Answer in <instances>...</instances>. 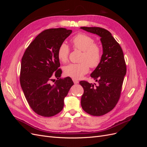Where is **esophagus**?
Returning <instances> with one entry per match:
<instances>
[{
	"mask_svg": "<svg viewBox=\"0 0 147 147\" xmlns=\"http://www.w3.org/2000/svg\"><path fill=\"white\" fill-rule=\"evenodd\" d=\"M72 80H73V82H74V83H75V84H77V83H78V81L77 80H76V79H72Z\"/></svg>",
	"mask_w": 147,
	"mask_h": 147,
	"instance_id": "1",
	"label": "esophagus"
}]
</instances>
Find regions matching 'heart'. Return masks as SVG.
I'll list each match as a JSON object with an SVG mask.
<instances>
[{"label": "heart", "mask_w": 147, "mask_h": 147, "mask_svg": "<svg viewBox=\"0 0 147 147\" xmlns=\"http://www.w3.org/2000/svg\"><path fill=\"white\" fill-rule=\"evenodd\" d=\"M95 42L92 37L88 34L80 33L75 35L72 40L73 47L82 51L80 58V63L70 64L64 67V73L67 77L74 79L81 78L89 72L90 67L96 68L100 63L102 51L101 47ZM70 49L65 43L61 44L57 50V57L62 63L68 61Z\"/></svg>", "instance_id": "obj_1"}]
</instances>
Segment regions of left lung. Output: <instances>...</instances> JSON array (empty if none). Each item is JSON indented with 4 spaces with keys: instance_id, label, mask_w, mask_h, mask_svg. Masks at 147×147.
Segmentation results:
<instances>
[{
    "instance_id": "obj_1",
    "label": "left lung",
    "mask_w": 147,
    "mask_h": 147,
    "mask_svg": "<svg viewBox=\"0 0 147 147\" xmlns=\"http://www.w3.org/2000/svg\"><path fill=\"white\" fill-rule=\"evenodd\" d=\"M100 37L103 54L99 65L91 74L97 84L80 82L84 90L81 105L86 113L102 116L110 112L121 94L126 65L122 49L109 31L98 27H81Z\"/></svg>"
}]
</instances>
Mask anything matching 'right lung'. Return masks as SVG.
<instances>
[{"mask_svg":"<svg viewBox=\"0 0 147 147\" xmlns=\"http://www.w3.org/2000/svg\"><path fill=\"white\" fill-rule=\"evenodd\" d=\"M72 32L65 28L45 30L30 43L22 57L21 86L30 108L40 116L50 117L59 113L74 84L70 77L61 78L57 57L59 46Z\"/></svg>","mask_w":147,"mask_h":147,"instance_id":"right-lung-1","label":"right lung"}]
</instances>
